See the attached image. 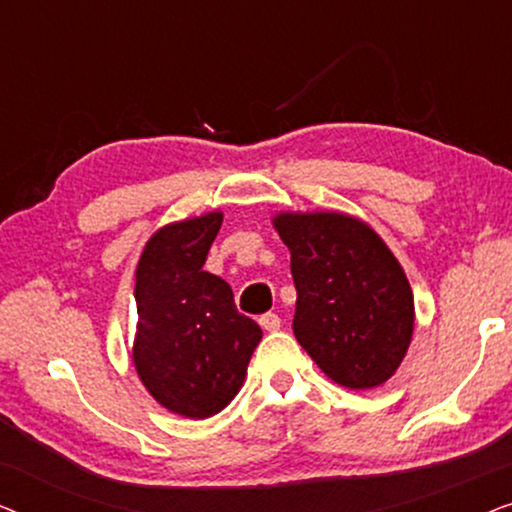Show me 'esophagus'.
Returning a JSON list of instances; mask_svg holds the SVG:
<instances>
[{"instance_id": "obj_1", "label": "esophagus", "mask_w": 512, "mask_h": 512, "mask_svg": "<svg viewBox=\"0 0 512 512\" xmlns=\"http://www.w3.org/2000/svg\"><path fill=\"white\" fill-rule=\"evenodd\" d=\"M258 324H261V326L265 328V331H277V328L282 326V319H279L275 312H265L263 317L258 319Z\"/></svg>"}]
</instances>
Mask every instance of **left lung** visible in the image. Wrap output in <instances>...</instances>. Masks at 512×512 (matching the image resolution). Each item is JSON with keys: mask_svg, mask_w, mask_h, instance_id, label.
I'll use <instances>...</instances> for the list:
<instances>
[{"mask_svg": "<svg viewBox=\"0 0 512 512\" xmlns=\"http://www.w3.org/2000/svg\"><path fill=\"white\" fill-rule=\"evenodd\" d=\"M298 300L293 333L342 387L370 389L401 366L415 328L408 277L373 228L338 212L279 214Z\"/></svg>", "mask_w": 512, "mask_h": 512, "instance_id": "left-lung-1", "label": "left lung"}]
</instances>
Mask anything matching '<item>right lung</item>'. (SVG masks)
I'll use <instances>...</instances> for the list:
<instances>
[{"label": "right lung", "instance_id": "add662e5", "mask_svg": "<svg viewBox=\"0 0 512 512\" xmlns=\"http://www.w3.org/2000/svg\"><path fill=\"white\" fill-rule=\"evenodd\" d=\"M221 221L212 212L160 228L137 265L135 368L160 405L193 419L233 401L263 338L228 282L202 270Z\"/></svg>", "mask_w": 512, "mask_h": 512}]
</instances>
